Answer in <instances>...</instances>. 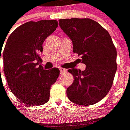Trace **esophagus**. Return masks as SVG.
<instances>
[{"label":"esophagus","instance_id":"esophagus-1","mask_svg":"<svg viewBox=\"0 0 130 130\" xmlns=\"http://www.w3.org/2000/svg\"><path fill=\"white\" fill-rule=\"evenodd\" d=\"M59 70H60V73H64V72H67V70H66V69H64V68H60Z\"/></svg>","mask_w":130,"mask_h":130}]
</instances>
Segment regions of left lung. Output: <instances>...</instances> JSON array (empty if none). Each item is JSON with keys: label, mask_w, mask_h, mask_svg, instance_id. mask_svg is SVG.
Wrapping results in <instances>:
<instances>
[{"label": "left lung", "mask_w": 130, "mask_h": 130, "mask_svg": "<svg viewBox=\"0 0 130 130\" xmlns=\"http://www.w3.org/2000/svg\"><path fill=\"white\" fill-rule=\"evenodd\" d=\"M58 22L72 42L74 53L86 65L83 71L68 70L74 76V82L67 89L68 99L75 104H95L109 92L117 69L116 50L111 36L92 19L74 18Z\"/></svg>", "instance_id": "8db88e82"}]
</instances>
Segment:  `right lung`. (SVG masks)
<instances>
[{"label": "right lung", "mask_w": 130, "mask_h": 130, "mask_svg": "<svg viewBox=\"0 0 130 130\" xmlns=\"http://www.w3.org/2000/svg\"><path fill=\"white\" fill-rule=\"evenodd\" d=\"M57 27L56 20L29 21L17 27L7 41L4 73L11 92L24 103L37 106L50 99V87L60 70H44L38 54L43 52V42ZM3 45H0V60Z\"/></svg>", "instance_id": "add662e5"}]
</instances>
